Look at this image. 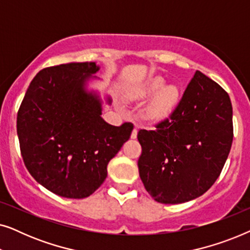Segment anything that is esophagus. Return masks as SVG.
<instances>
[{
  "label": "esophagus",
  "mask_w": 250,
  "mask_h": 250,
  "mask_svg": "<svg viewBox=\"0 0 250 250\" xmlns=\"http://www.w3.org/2000/svg\"><path fill=\"white\" fill-rule=\"evenodd\" d=\"M136 136H138V128H134V129H133V131H132V134H131V138L132 139H136Z\"/></svg>",
  "instance_id": "esophagus-1"
}]
</instances>
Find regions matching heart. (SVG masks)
I'll return each instance as SVG.
<instances>
[{
	"label": "heart",
	"instance_id": "1",
	"mask_svg": "<svg viewBox=\"0 0 250 250\" xmlns=\"http://www.w3.org/2000/svg\"><path fill=\"white\" fill-rule=\"evenodd\" d=\"M165 85L163 77H153L145 84L132 88L129 97L134 100H146L155 94L145 109L146 118L150 122H163L175 110L180 101V90L175 85Z\"/></svg>",
	"mask_w": 250,
	"mask_h": 250
}]
</instances>
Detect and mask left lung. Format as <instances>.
<instances>
[{
	"instance_id": "8db88e82",
	"label": "left lung",
	"mask_w": 250,
	"mask_h": 250,
	"mask_svg": "<svg viewBox=\"0 0 250 250\" xmlns=\"http://www.w3.org/2000/svg\"><path fill=\"white\" fill-rule=\"evenodd\" d=\"M138 140L139 173L150 196L162 204L196 199L215 183L230 152V97L197 70L169 118L140 129Z\"/></svg>"
}]
</instances>
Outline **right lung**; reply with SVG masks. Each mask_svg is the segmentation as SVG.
<instances>
[{
  "mask_svg": "<svg viewBox=\"0 0 250 250\" xmlns=\"http://www.w3.org/2000/svg\"><path fill=\"white\" fill-rule=\"evenodd\" d=\"M95 62L44 68L30 82L17 116L20 151L34 179L60 197L91 196L131 136L133 124L104 121L101 99L88 92ZM108 104L111 99L108 97Z\"/></svg>",
  "mask_w": 250,
  "mask_h": 250,
  "instance_id": "obj_1",
  "label": "right lung"
}]
</instances>
